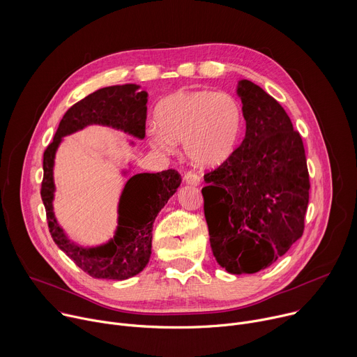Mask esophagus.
Wrapping results in <instances>:
<instances>
[{
	"label": "esophagus",
	"mask_w": 357,
	"mask_h": 357,
	"mask_svg": "<svg viewBox=\"0 0 357 357\" xmlns=\"http://www.w3.org/2000/svg\"><path fill=\"white\" fill-rule=\"evenodd\" d=\"M183 181L185 183L188 185H192V186H199L200 185V176L193 174V172H188L185 176H183Z\"/></svg>",
	"instance_id": "1"
}]
</instances>
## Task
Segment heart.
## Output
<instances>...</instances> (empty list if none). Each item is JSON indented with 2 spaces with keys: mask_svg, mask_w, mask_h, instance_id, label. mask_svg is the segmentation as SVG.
I'll list each match as a JSON object with an SVG mask.
<instances>
[{
  "mask_svg": "<svg viewBox=\"0 0 357 357\" xmlns=\"http://www.w3.org/2000/svg\"><path fill=\"white\" fill-rule=\"evenodd\" d=\"M146 131L152 148L172 152L182 141L186 158L199 168H218L234 152L243 127L236 97L213 90H181L162 98Z\"/></svg>",
  "mask_w": 357,
  "mask_h": 357,
  "instance_id": "b5f03b06",
  "label": "heart"
}]
</instances>
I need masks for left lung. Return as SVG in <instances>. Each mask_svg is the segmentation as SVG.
Segmentation results:
<instances>
[{
    "instance_id": "8db88e82",
    "label": "left lung",
    "mask_w": 357,
    "mask_h": 357,
    "mask_svg": "<svg viewBox=\"0 0 357 357\" xmlns=\"http://www.w3.org/2000/svg\"><path fill=\"white\" fill-rule=\"evenodd\" d=\"M236 93L245 137L205 175L202 195L213 256L241 275L266 270L301 238L310 176L302 138L278 101L245 79Z\"/></svg>"
}]
</instances>
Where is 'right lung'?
I'll return each mask as SVG.
<instances>
[{
    "label": "right lung",
    "instance_id": "add662e5",
    "mask_svg": "<svg viewBox=\"0 0 357 357\" xmlns=\"http://www.w3.org/2000/svg\"><path fill=\"white\" fill-rule=\"evenodd\" d=\"M139 89L141 86L134 83L109 86L77 101L65 113L54 141L47 145L43 154L40 196L50 236L66 256L93 278L124 281L146 267L151 257L152 227L155 218L178 190L182 178L174 169L132 175L126 182L119 199L114 234L97 245H80L69 238L55 216V157L66 135L82 131L89 126L110 127L137 139H144L148 93L139 91ZM128 144L135 145L131 139ZM130 172L131 168L121 169L123 176Z\"/></svg>",
    "mask_w": 357,
    "mask_h": 357
}]
</instances>
